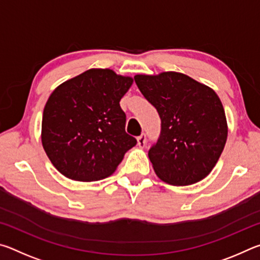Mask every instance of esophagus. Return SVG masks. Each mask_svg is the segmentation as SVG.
<instances>
[{
    "label": "esophagus",
    "instance_id": "34e87169",
    "mask_svg": "<svg viewBox=\"0 0 260 260\" xmlns=\"http://www.w3.org/2000/svg\"><path fill=\"white\" fill-rule=\"evenodd\" d=\"M146 142H147L146 134L140 135L139 138H138V146H139L140 148H144V147H146Z\"/></svg>",
    "mask_w": 260,
    "mask_h": 260
}]
</instances>
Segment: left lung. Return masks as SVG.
Wrapping results in <instances>:
<instances>
[{
	"mask_svg": "<svg viewBox=\"0 0 260 260\" xmlns=\"http://www.w3.org/2000/svg\"><path fill=\"white\" fill-rule=\"evenodd\" d=\"M134 80L161 120L159 139L148 152L157 177L174 186H189L208 177L228 134L219 96L180 72L136 74Z\"/></svg>",
	"mask_w": 260,
	"mask_h": 260,
	"instance_id": "left-lung-1",
	"label": "left lung"
}]
</instances>
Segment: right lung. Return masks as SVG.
I'll return each mask as SVG.
<instances>
[{
    "label": "right lung",
    "mask_w": 260,
    "mask_h": 260,
    "mask_svg": "<svg viewBox=\"0 0 260 260\" xmlns=\"http://www.w3.org/2000/svg\"><path fill=\"white\" fill-rule=\"evenodd\" d=\"M132 85V77L90 69L52 91L43 109L41 141L64 177L83 182L108 178L135 146L119 104Z\"/></svg>",
    "instance_id": "add662e5"
}]
</instances>
